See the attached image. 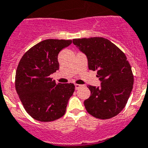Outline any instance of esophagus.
Listing matches in <instances>:
<instances>
[{"label": "esophagus", "mask_w": 148, "mask_h": 148, "mask_svg": "<svg viewBox=\"0 0 148 148\" xmlns=\"http://www.w3.org/2000/svg\"><path fill=\"white\" fill-rule=\"evenodd\" d=\"M82 86V85H79V84H75V89H76V90H78V89L80 88Z\"/></svg>", "instance_id": "34e87169"}]
</instances>
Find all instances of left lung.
I'll return each instance as SVG.
<instances>
[{
  "instance_id": "obj_1",
  "label": "left lung",
  "mask_w": 148,
  "mask_h": 148,
  "mask_svg": "<svg viewBox=\"0 0 148 148\" xmlns=\"http://www.w3.org/2000/svg\"><path fill=\"white\" fill-rule=\"evenodd\" d=\"M73 43L86 55L88 69L97 70L101 81L100 87L88 85L91 96L84 101L88 113L101 119L118 115L125 107L134 84L125 53L104 38L73 39Z\"/></svg>"
}]
</instances>
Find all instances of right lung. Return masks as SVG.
I'll list each match as a JSON object with an SVG mask.
<instances>
[{
    "mask_svg": "<svg viewBox=\"0 0 148 148\" xmlns=\"http://www.w3.org/2000/svg\"><path fill=\"white\" fill-rule=\"evenodd\" d=\"M71 43V40H44L30 48L19 61L16 90L26 112L36 120L51 122L65 114L75 85L57 84L50 75L59 69L60 51Z\"/></svg>",
    "mask_w": 148,
    "mask_h": 148,
    "instance_id": "obj_1",
    "label": "right lung"
}]
</instances>
